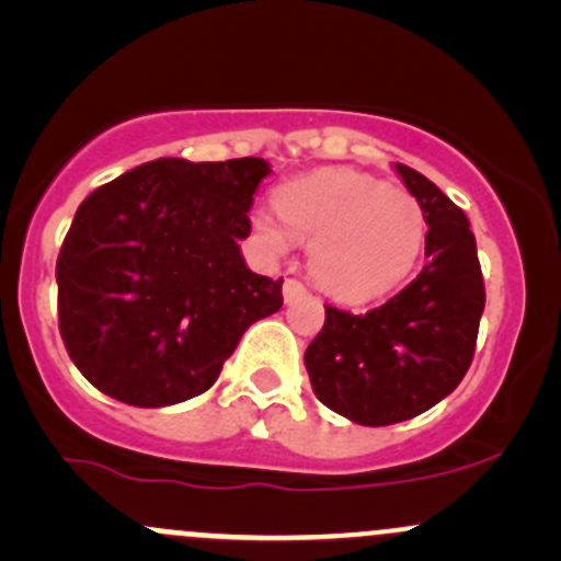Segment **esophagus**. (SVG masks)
<instances>
[{
  "label": "esophagus",
  "mask_w": 561,
  "mask_h": 561,
  "mask_svg": "<svg viewBox=\"0 0 561 561\" xmlns=\"http://www.w3.org/2000/svg\"><path fill=\"white\" fill-rule=\"evenodd\" d=\"M304 293H307V287H304L298 279H285V285H282V296H285L287 304H293L296 298H301Z\"/></svg>",
  "instance_id": "obj_1"
}]
</instances>
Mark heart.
<instances>
[{"label":"heart","mask_w":561,"mask_h":561,"mask_svg":"<svg viewBox=\"0 0 561 561\" xmlns=\"http://www.w3.org/2000/svg\"><path fill=\"white\" fill-rule=\"evenodd\" d=\"M271 211L252 228L271 254H285L293 236L309 244L317 285L347 304L396 290L426 244V211L404 190L350 168H322L276 186Z\"/></svg>","instance_id":"b5f03b06"}]
</instances>
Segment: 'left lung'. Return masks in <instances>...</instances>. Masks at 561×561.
Returning <instances> with one entry per match:
<instances>
[{
  "mask_svg": "<svg viewBox=\"0 0 561 561\" xmlns=\"http://www.w3.org/2000/svg\"><path fill=\"white\" fill-rule=\"evenodd\" d=\"M396 171L426 211L428 263L366 314L325 307V325L304 355L317 399L360 426L410 421L454 393L485 307L467 214L426 175L401 162Z\"/></svg>",
  "mask_w": 561,
  "mask_h": 561,
  "instance_id": "1",
  "label": "left lung"
}]
</instances>
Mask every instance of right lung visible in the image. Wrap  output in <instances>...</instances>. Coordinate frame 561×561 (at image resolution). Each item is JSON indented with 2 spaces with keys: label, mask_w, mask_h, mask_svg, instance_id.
<instances>
[{
  "label": "right lung",
  "mask_w": 561,
  "mask_h": 561,
  "mask_svg": "<svg viewBox=\"0 0 561 561\" xmlns=\"http://www.w3.org/2000/svg\"><path fill=\"white\" fill-rule=\"evenodd\" d=\"M268 173L260 157H162L78 206L56 260L59 333L94 388L133 407L206 393L247 328L279 312L282 279L239 249Z\"/></svg>",
  "instance_id": "1"
}]
</instances>
